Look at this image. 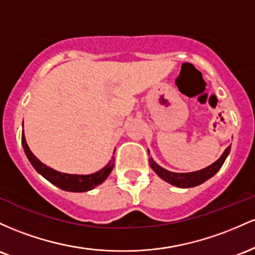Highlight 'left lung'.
<instances>
[{
	"mask_svg": "<svg viewBox=\"0 0 255 255\" xmlns=\"http://www.w3.org/2000/svg\"><path fill=\"white\" fill-rule=\"evenodd\" d=\"M230 145L224 150V153L222 154V156L214 161L212 165L207 166V167L202 168V170L195 171V172H188V173H177V172H171V171L166 170V168L161 167V166L156 164L154 161L153 158L149 159V165L153 168V171L155 172L161 179H164L165 182L170 183V184L174 185V187L178 188H193L196 185L202 184V183L210 179L211 177H213L218 171L220 170L223 164H224L225 159L228 158L229 153H230ZM149 154V150H148Z\"/></svg>",
	"mask_w": 255,
	"mask_h": 255,
	"instance_id": "8db88e82",
	"label": "left lung"
}]
</instances>
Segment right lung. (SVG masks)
Wrapping results in <instances>:
<instances>
[{"label": "right lung", "instance_id": "obj_1", "mask_svg": "<svg viewBox=\"0 0 255 255\" xmlns=\"http://www.w3.org/2000/svg\"><path fill=\"white\" fill-rule=\"evenodd\" d=\"M21 143L22 148H24L25 154H26L28 161L33 166V168L42 174L47 181H49L51 184L56 185L60 189L65 191H73V193H83V191H89L101 183H104L110 173L112 172L114 167V156L110 160L107 165L100 171L91 174H70V173H62L59 171L50 168L49 166L44 165L41 160H38L33 155L32 151L28 148L26 138H25L24 130L21 133ZM116 151V150H114ZM114 155V153H113Z\"/></svg>", "mask_w": 255, "mask_h": 255}]
</instances>
